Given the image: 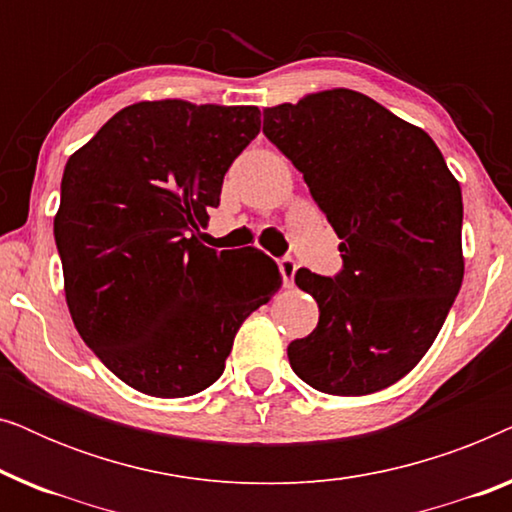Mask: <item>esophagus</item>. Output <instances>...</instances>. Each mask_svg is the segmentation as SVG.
<instances>
[{
  "instance_id": "1",
  "label": "esophagus",
  "mask_w": 512,
  "mask_h": 512,
  "mask_svg": "<svg viewBox=\"0 0 512 512\" xmlns=\"http://www.w3.org/2000/svg\"><path fill=\"white\" fill-rule=\"evenodd\" d=\"M277 265H279V272H282L284 284L291 286V284H293V275H296V270H298L296 261H293L291 256H284V258H279Z\"/></svg>"
}]
</instances>
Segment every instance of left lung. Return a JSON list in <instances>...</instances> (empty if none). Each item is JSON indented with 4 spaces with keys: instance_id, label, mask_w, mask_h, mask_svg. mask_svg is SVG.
Segmentation results:
<instances>
[{
    "instance_id": "left-lung-1",
    "label": "left lung",
    "mask_w": 512,
    "mask_h": 512,
    "mask_svg": "<svg viewBox=\"0 0 512 512\" xmlns=\"http://www.w3.org/2000/svg\"><path fill=\"white\" fill-rule=\"evenodd\" d=\"M263 135L342 240L338 275L296 272L319 324L289 345L293 373L333 396L387 389L429 352L461 289L459 181L422 128L356 90L265 109Z\"/></svg>"
}]
</instances>
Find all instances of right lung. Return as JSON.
<instances>
[{
  "label": "right lung",
  "instance_id": "1",
  "mask_svg": "<svg viewBox=\"0 0 512 512\" xmlns=\"http://www.w3.org/2000/svg\"><path fill=\"white\" fill-rule=\"evenodd\" d=\"M258 132V107L137 102L67 160L53 233L69 314L142 394L184 398L214 384L237 328L282 282L263 251L219 254L198 240Z\"/></svg>",
  "mask_w": 512,
  "mask_h": 512
}]
</instances>
